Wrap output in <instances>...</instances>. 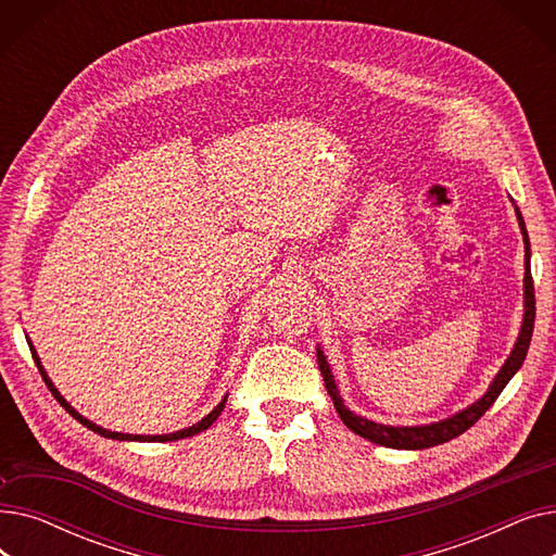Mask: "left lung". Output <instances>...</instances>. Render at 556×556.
I'll use <instances>...</instances> for the list:
<instances>
[{
    "instance_id": "1",
    "label": "left lung",
    "mask_w": 556,
    "mask_h": 556,
    "mask_svg": "<svg viewBox=\"0 0 556 556\" xmlns=\"http://www.w3.org/2000/svg\"><path fill=\"white\" fill-rule=\"evenodd\" d=\"M516 218L520 225V233H522V243H525V283H522V295H525V313H522V325H520V333L516 338V344L511 349V354L507 356L505 365L501 367V371L495 374V378L491 381L489 390L471 405H466L464 410L432 421V424H424V426H386V424H376L371 419H365L356 413L349 410V407L342 403V396L338 392L336 378L331 374V367L327 363V356L323 349L317 344V365L319 371H323L327 392L336 405V410L340 415V419L344 421V426L349 430H354L356 434L365 437L367 442L378 444V446H388V448H405V451H421V448H430L437 444H444L455 440L462 432L469 430L486 410L493 405V401L498 399V394L505 390V386L511 381L514 374L520 369L525 356H528L530 349V340H532V331H534V315H536V306H534V281H532V268H530V239H528V227H525V220L516 207Z\"/></svg>"
}]
</instances>
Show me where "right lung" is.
<instances>
[{
	"label": "right lung",
	"instance_id": "obj_1",
	"mask_svg": "<svg viewBox=\"0 0 556 556\" xmlns=\"http://www.w3.org/2000/svg\"><path fill=\"white\" fill-rule=\"evenodd\" d=\"M26 342H28V346H31V354H34V361H36V365H38V369H40V374H42V378H45V383H47V388L51 390V394L58 399V403H61L65 410L78 421V424H83L85 428H90V430H94L97 434H101V437H108V440H119V442H178V440H185V437H193V434H198V432H202V430H207L218 417H220V413H223V407H225V403H227V394L223 396V401L214 407V410L207 415V417H202L198 424H193V426H189V428H182V430H175V432H168V434H128V432H112V430H108V428H101V426H97L94 421H90V419H85L76 407H72L67 401H65V396L55 390V386L51 383V378H49V374L45 371V367H42V363H40V356H38V352H36V346L31 344V340L26 338Z\"/></svg>",
	"mask_w": 556,
	"mask_h": 556
}]
</instances>
